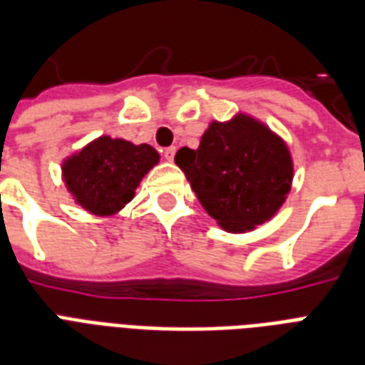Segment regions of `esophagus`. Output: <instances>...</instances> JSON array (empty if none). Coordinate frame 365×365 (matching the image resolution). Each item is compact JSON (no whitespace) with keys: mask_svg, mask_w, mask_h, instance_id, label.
Masks as SVG:
<instances>
[{"mask_svg":"<svg viewBox=\"0 0 365 365\" xmlns=\"http://www.w3.org/2000/svg\"><path fill=\"white\" fill-rule=\"evenodd\" d=\"M163 155H165L166 160H174V155H176V148H165V149H163Z\"/></svg>","mask_w":365,"mask_h":365,"instance_id":"34e87169","label":"esophagus"}]
</instances>
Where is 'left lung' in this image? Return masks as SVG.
<instances>
[{"label":"left lung","mask_w":365,"mask_h":365,"mask_svg":"<svg viewBox=\"0 0 365 365\" xmlns=\"http://www.w3.org/2000/svg\"><path fill=\"white\" fill-rule=\"evenodd\" d=\"M205 210L231 233L271 220L289 193L294 166L286 143L252 117L214 121L199 149L174 157Z\"/></svg>","instance_id":"obj_1"}]
</instances>
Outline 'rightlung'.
<instances>
[{
	"instance_id": "obj_1",
	"label": "right lung",
	"mask_w": 365,
	"mask_h": 365,
	"mask_svg": "<svg viewBox=\"0 0 365 365\" xmlns=\"http://www.w3.org/2000/svg\"><path fill=\"white\" fill-rule=\"evenodd\" d=\"M159 163L151 145L100 136L71 155L62 166L64 182L76 200L96 216H111L130 202L145 174Z\"/></svg>"
}]
</instances>
